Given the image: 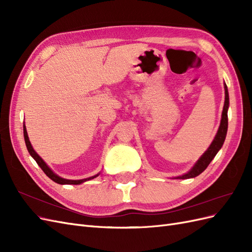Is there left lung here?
Instances as JSON below:
<instances>
[{
    "label": "left lung",
    "mask_w": 252,
    "mask_h": 252,
    "mask_svg": "<svg viewBox=\"0 0 252 252\" xmlns=\"http://www.w3.org/2000/svg\"><path fill=\"white\" fill-rule=\"evenodd\" d=\"M228 107H229V95H228V89L225 84V103H224V108L222 112V120H220V124L216 138L211 143L207 151L205 152V154L200 158L199 161H197L195 165L192 167V169L188 173L181 175V177H178V179L195 178L199 174H201L206 168H207L208 165L212 161V158L216 157L218 151L220 149V147L223 146L226 134H227V128H228V116H227Z\"/></svg>",
    "instance_id": "obj_1"
}]
</instances>
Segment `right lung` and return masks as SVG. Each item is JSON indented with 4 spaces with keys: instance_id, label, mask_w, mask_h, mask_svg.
<instances>
[{
    "instance_id": "right-lung-1",
    "label": "right lung",
    "mask_w": 252,
    "mask_h": 252,
    "mask_svg": "<svg viewBox=\"0 0 252 252\" xmlns=\"http://www.w3.org/2000/svg\"><path fill=\"white\" fill-rule=\"evenodd\" d=\"M23 130H24V139H25V143H26V147H27V149H28V152L30 154V156H32L34 159H35V162L37 163V165H39L40 167H41V169L45 172V174L47 175V177L49 178V179H51L53 182H56V183H58V184H62V185H65V184H71V185H78V184H81V183H83V182H86V181H89V180H93V179H94V178H96L98 174H96V175H94V177H91V178H88V179H84V180H66V179H63V178H60L59 175H57L55 172H53L49 167L46 165V163H45L43 159L40 158V156L36 154V152L33 150V148H32V144H30V142H29V139H28V134H27V131H26V127H25V125L23 126Z\"/></svg>"
}]
</instances>
